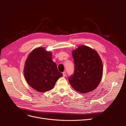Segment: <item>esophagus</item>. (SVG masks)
Returning a JSON list of instances; mask_svg holds the SVG:
<instances>
[{
    "label": "esophagus",
    "instance_id": "34e87169",
    "mask_svg": "<svg viewBox=\"0 0 126 126\" xmlns=\"http://www.w3.org/2000/svg\"><path fill=\"white\" fill-rule=\"evenodd\" d=\"M66 75V72H65V71H64V72H63V77H65Z\"/></svg>",
    "mask_w": 126,
    "mask_h": 126
}]
</instances>
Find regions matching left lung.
Returning <instances> with one entry per match:
<instances>
[{
	"label": "left lung",
	"instance_id": "1",
	"mask_svg": "<svg viewBox=\"0 0 126 126\" xmlns=\"http://www.w3.org/2000/svg\"><path fill=\"white\" fill-rule=\"evenodd\" d=\"M75 63L74 73L68 79L71 86L77 91L85 94L94 90L103 76V64L98 53L85 45L72 52Z\"/></svg>",
	"mask_w": 126,
	"mask_h": 126
}]
</instances>
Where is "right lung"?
Instances as JSON below:
<instances>
[{"instance_id":"1","label":"right lung","mask_w":126,"mask_h":126,"mask_svg":"<svg viewBox=\"0 0 126 126\" xmlns=\"http://www.w3.org/2000/svg\"><path fill=\"white\" fill-rule=\"evenodd\" d=\"M51 55L44 47H38L31 51L25 61L23 71L25 80L39 92L54 88L58 79L63 76L52 60Z\"/></svg>"}]
</instances>
